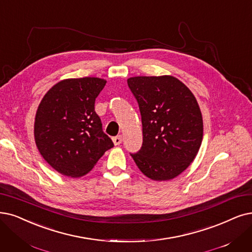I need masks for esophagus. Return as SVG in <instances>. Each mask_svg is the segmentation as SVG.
<instances>
[{
	"mask_svg": "<svg viewBox=\"0 0 252 252\" xmlns=\"http://www.w3.org/2000/svg\"><path fill=\"white\" fill-rule=\"evenodd\" d=\"M113 142H114L115 146H119L121 143H122V136H121V135H118V136L113 137Z\"/></svg>",
	"mask_w": 252,
	"mask_h": 252,
	"instance_id": "1",
	"label": "esophagus"
}]
</instances>
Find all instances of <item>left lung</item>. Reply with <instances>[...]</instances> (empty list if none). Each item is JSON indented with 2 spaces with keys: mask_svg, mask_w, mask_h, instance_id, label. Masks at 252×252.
<instances>
[{
  "mask_svg": "<svg viewBox=\"0 0 252 252\" xmlns=\"http://www.w3.org/2000/svg\"><path fill=\"white\" fill-rule=\"evenodd\" d=\"M128 87L137 100L143 146L131 154L146 177L168 181L191 164L203 140V117L192 92L172 75L133 76Z\"/></svg>",
  "mask_w": 252,
  "mask_h": 252,
  "instance_id": "1",
  "label": "left lung"
}]
</instances>
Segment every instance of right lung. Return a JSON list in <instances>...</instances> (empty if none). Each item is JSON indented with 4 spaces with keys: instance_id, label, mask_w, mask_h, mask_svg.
Returning <instances> with one entry per match:
<instances>
[{
    "instance_id": "obj_1",
    "label": "right lung",
    "mask_w": 252,
    "mask_h": 252,
    "mask_svg": "<svg viewBox=\"0 0 252 252\" xmlns=\"http://www.w3.org/2000/svg\"><path fill=\"white\" fill-rule=\"evenodd\" d=\"M106 80L67 78L50 88L35 117L38 151L58 173L70 178L87 175L114 144L102 130L95 100Z\"/></svg>"
}]
</instances>
